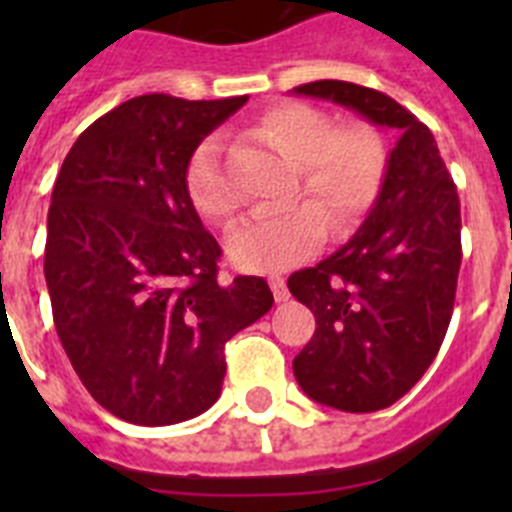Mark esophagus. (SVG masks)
I'll use <instances>...</instances> for the list:
<instances>
[{
  "label": "esophagus",
  "instance_id": "1",
  "mask_svg": "<svg viewBox=\"0 0 512 512\" xmlns=\"http://www.w3.org/2000/svg\"><path fill=\"white\" fill-rule=\"evenodd\" d=\"M269 287H271V292H274V300L277 302L289 300V289H287V284H284L282 277H271Z\"/></svg>",
  "mask_w": 512,
  "mask_h": 512
}]
</instances>
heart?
Here are the masks:
<instances>
[{
    "mask_svg": "<svg viewBox=\"0 0 512 512\" xmlns=\"http://www.w3.org/2000/svg\"><path fill=\"white\" fill-rule=\"evenodd\" d=\"M259 135L295 164L300 192L312 205L259 212L235 225L228 235V259L251 274H279L315 256L330 233L343 235L359 223L387 171V146L369 125L338 128L336 117L312 104L289 102L266 112ZM187 194L197 212L210 220H228L238 207V192L223 164V143L210 135L194 148L184 171ZM326 220L323 221L322 217Z\"/></svg>",
    "mask_w": 512,
    "mask_h": 512,
    "instance_id": "b5f03b06",
    "label": "heart"
}]
</instances>
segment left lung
<instances>
[{"label":"left lung","mask_w":512,"mask_h":512,"mask_svg":"<svg viewBox=\"0 0 512 512\" xmlns=\"http://www.w3.org/2000/svg\"><path fill=\"white\" fill-rule=\"evenodd\" d=\"M292 92L400 133L361 228L287 282L318 325L292 361L302 392L343 413H374L413 390L449 330L461 266L459 194L431 130L392 97L333 79Z\"/></svg>","instance_id":"8db88e82"}]
</instances>
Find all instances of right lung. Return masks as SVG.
<instances>
[{"instance_id": "add662e5", "label": "right lung", "mask_w": 512, "mask_h": 512, "mask_svg": "<svg viewBox=\"0 0 512 512\" xmlns=\"http://www.w3.org/2000/svg\"><path fill=\"white\" fill-rule=\"evenodd\" d=\"M246 99L143 94L63 158L45 241L53 323L89 395L120 420L171 425L210 410L225 343L274 305L261 277L217 279L223 251L184 184L194 148Z\"/></svg>"}]
</instances>
